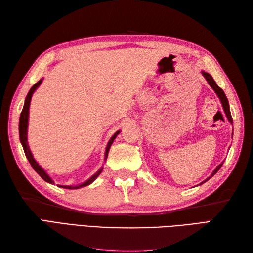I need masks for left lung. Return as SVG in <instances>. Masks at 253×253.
Masks as SVG:
<instances>
[{"instance_id":"obj_1","label":"left lung","mask_w":253,"mask_h":253,"mask_svg":"<svg viewBox=\"0 0 253 253\" xmlns=\"http://www.w3.org/2000/svg\"><path fill=\"white\" fill-rule=\"evenodd\" d=\"M202 74L204 75V78L207 80V82L209 83V85L213 88V90L215 91L216 95H218V97L220 98V100H221V103H222V105H223V109H224V112H225V114H226V116H227L228 121H230L231 123H233V119H232L231 111H230V105H228V101H227V98H226V96H225L224 91H223V90L221 89V88H220L218 85H216V83H215V82H214V81H213V79H212V76H211L209 73L203 71V72H202ZM223 163H224V162H223ZM223 163H222V164H220V165L214 169V171L212 172V174H211V177H213V175H214L216 172L219 171V169H220V168H221V166L223 165ZM211 177H209L207 180H205L204 182H202V183H205V182L208 181ZM202 183H201V184H202Z\"/></svg>"}]
</instances>
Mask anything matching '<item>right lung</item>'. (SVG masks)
Segmentation results:
<instances>
[{
    "mask_svg": "<svg viewBox=\"0 0 253 253\" xmlns=\"http://www.w3.org/2000/svg\"><path fill=\"white\" fill-rule=\"evenodd\" d=\"M41 83H42V80H40V81L38 82V83H35V84L31 87V89L29 90L28 95H27V97H26L25 105H23V109H22V111H21L20 119H19V138H20V142H21V144H22L23 151H25V154H26V156H27V158H28L29 163H30L31 166L33 167V169L41 175V178H42L43 180H45L46 182H48V183H54V181H52L51 178L49 177V175L46 173L45 170H44L42 167H41V166L39 165V164L37 163V161H35L34 158H33V155H32V153H31V151H30V149H29L28 138H27L28 120H29V108H30V101H31V98H32L33 92H34L35 89H37V88L41 85ZM120 132H121V131H116V132L113 134V136H112V138L110 139L109 143H108V145H107V149H105V156H104L105 160H107V157H108L109 150H110V148H111V145H112L114 139L116 138V136H117V134H119ZM101 171H102V169L98 170V171H97L95 174H93L91 178H89L86 182H84V183H82V184H80V185H76V186H72V185H59V186H60V187H63V189H69V190L81 189V187H84V186H87V185H89L90 183H92V182L96 180V178L98 177V175H99L100 173H101Z\"/></svg>",
    "mask_w": 253,
    "mask_h": 253,
    "instance_id": "right-lung-1",
    "label": "right lung"
}]
</instances>
